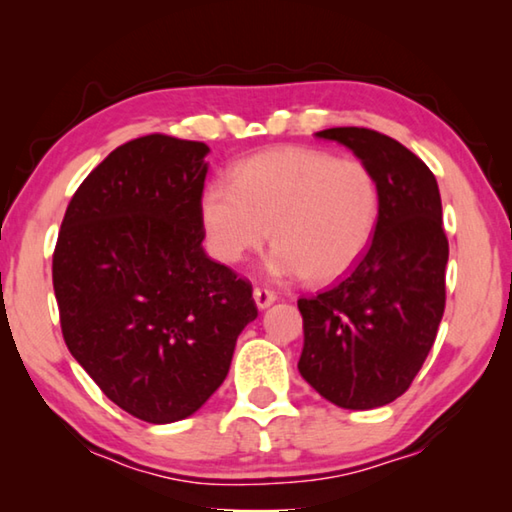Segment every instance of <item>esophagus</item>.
I'll return each instance as SVG.
<instances>
[{
    "mask_svg": "<svg viewBox=\"0 0 512 512\" xmlns=\"http://www.w3.org/2000/svg\"><path fill=\"white\" fill-rule=\"evenodd\" d=\"M253 298H255V305H257L259 309L271 307L273 302L277 300L275 291H271V289H264V287H255V291H253Z\"/></svg>",
    "mask_w": 512,
    "mask_h": 512,
    "instance_id": "34e87169",
    "label": "esophagus"
}]
</instances>
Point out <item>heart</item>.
<instances>
[{
  "label": "heart",
  "instance_id": "1",
  "mask_svg": "<svg viewBox=\"0 0 512 512\" xmlns=\"http://www.w3.org/2000/svg\"><path fill=\"white\" fill-rule=\"evenodd\" d=\"M377 216L379 189L366 164L305 146L250 155L232 185L210 180L198 198L207 253L239 264L271 237L266 273L275 280H339L366 253Z\"/></svg>",
  "mask_w": 512,
  "mask_h": 512
}]
</instances>
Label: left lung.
<instances>
[{
	"label": "left lung",
	"mask_w": 512,
	"mask_h": 512,
	"mask_svg": "<svg viewBox=\"0 0 512 512\" xmlns=\"http://www.w3.org/2000/svg\"><path fill=\"white\" fill-rule=\"evenodd\" d=\"M357 155L377 180L379 216L366 253L332 289L300 298L311 388L341 409L397 400L418 375L445 311L449 244L436 176L418 155L370 128L316 133Z\"/></svg>",
	"instance_id": "1"
}]
</instances>
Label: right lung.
I'll return each mask as SVG.
<instances>
[{
    "label": "right lung",
    "instance_id": "add662e5",
    "mask_svg": "<svg viewBox=\"0 0 512 512\" xmlns=\"http://www.w3.org/2000/svg\"><path fill=\"white\" fill-rule=\"evenodd\" d=\"M207 153L160 133L117 146L76 189L54 250L69 352L108 400L151 424L201 409L257 318L250 282L201 246Z\"/></svg>",
    "mask_w": 512,
    "mask_h": 512
}]
</instances>
